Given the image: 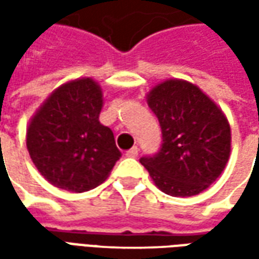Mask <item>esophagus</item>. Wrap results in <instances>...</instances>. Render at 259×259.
I'll return each mask as SVG.
<instances>
[{
  "mask_svg": "<svg viewBox=\"0 0 259 259\" xmlns=\"http://www.w3.org/2000/svg\"><path fill=\"white\" fill-rule=\"evenodd\" d=\"M126 157H131V158H135L137 155H138V147H133L131 150H128L126 153H125Z\"/></svg>",
  "mask_w": 259,
  "mask_h": 259,
  "instance_id": "obj_1",
  "label": "esophagus"
}]
</instances>
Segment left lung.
<instances>
[{
    "label": "left lung",
    "mask_w": 259,
    "mask_h": 259,
    "mask_svg": "<svg viewBox=\"0 0 259 259\" xmlns=\"http://www.w3.org/2000/svg\"><path fill=\"white\" fill-rule=\"evenodd\" d=\"M163 144L140 160L155 186L174 197L202 193L222 174L231 154V126L222 109L187 80L168 79L147 95Z\"/></svg>",
    "instance_id": "left-lung-1"
}]
</instances>
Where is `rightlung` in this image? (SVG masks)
Listing matches in <instances>:
<instances>
[{
  "mask_svg": "<svg viewBox=\"0 0 259 259\" xmlns=\"http://www.w3.org/2000/svg\"><path fill=\"white\" fill-rule=\"evenodd\" d=\"M102 89L91 77L59 86L27 128V150L55 187L82 193L104 183L119 160L111 128L99 122Z\"/></svg>",
  "mask_w": 259,
  "mask_h": 259,
  "instance_id": "right-lung-1",
  "label": "right lung"
}]
</instances>
